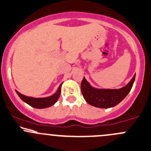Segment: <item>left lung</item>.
Segmentation results:
<instances>
[{
	"label": "left lung",
	"instance_id": "8db88e82",
	"mask_svg": "<svg viewBox=\"0 0 151 151\" xmlns=\"http://www.w3.org/2000/svg\"><path fill=\"white\" fill-rule=\"evenodd\" d=\"M135 77L136 75L127 85L118 90L96 89L91 87L84 77L81 84V92L84 99L90 105L100 108H109L117 105L127 96L133 87Z\"/></svg>",
	"mask_w": 151,
	"mask_h": 151
}]
</instances>
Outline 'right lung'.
<instances>
[{"mask_svg":"<svg viewBox=\"0 0 151 151\" xmlns=\"http://www.w3.org/2000/svg\"><path fill=\"white\" fill-rule=\"evenodd\" d=\"M61 84H60L58 90L55 94H53L51 96H49V97H46V98H33V97H29V96H26L24 95L21 94L18 91H16V93L20 98L21 99V100H23L24 102L28 104L29 105L32 106V107L38 109L46 108V107H49L53 105L58 101L60 94H61Z\"/></svg>","mask_w":151,"mask_h":151,"instance_id":"obj_1","label":"right lung"}]
</instances>
